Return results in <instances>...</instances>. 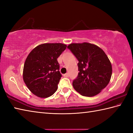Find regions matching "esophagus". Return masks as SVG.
Returning <instances> with one entry per match:
<instances>
[{
    "label": "esophagus",
    "instance_id": "1",
    "mask_svg": "<svg viewBox=\"0 0 133 133\" xmlns=\"http://www.w3.org/2000/svg\"><path fill=\"white\" fill-rule=\"evenodd\" d=\"M69 73H66L64 75V77H69Z\"/></svg>",
    "mask_w": 133,
    "mask_h": 133
}]
</instances>
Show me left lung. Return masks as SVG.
Segmentation results:
<instances>
[{"label": "left lung", "instance_id": "obj_1", "mask_svg": "<svg viewBox=\"0 0 133 133\" xmlns=\"http://www.w3.org/2000/svg\"><path fill=\"white\" fill-rule=\"evenodd\" d=\"M78 61V74L72 86L79 94L92 97L107 87L112 75L108 56L97 45L88 43H72L67 46Z\"/></svg>", "mask_w": 133, "mask_h": 133}]
</instances>
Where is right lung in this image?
<instances>
[{
  "mask_svg": "<svg viewBox=\"0 0 133 133\" xmlns=\"http://www.w3.org/2000/svg\"><path fill=\"white\" fill-rule=\"evenodd\" d=\"M62 43H45L34 48L26 59L23 79L28 89L41 98L52 95L62 77L57 59L66 49Z\"/></svg>",
  "mask_w": 133,
  "mask_h": 133,
  "instance_id": "right-lung-1",
  "label": "right lung"
}]
</instances>
